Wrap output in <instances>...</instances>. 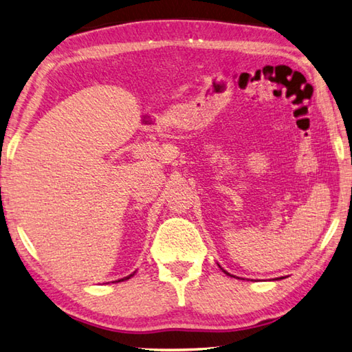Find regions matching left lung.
I'll return each instance as SVG.
<instances>
[{
  "instance_id": "left-lung-1",
  "label": "left lung",
  "mask_w": 352,
  "mask_h": 352,
  "mask_svg": "<svg viewBox=\"0 0 352 352\" xmlns=\"http://www.w3.org/2000/svg\"><path fill=\"white\" fill-rule=\"evenodd\" d=\"M227 274H228V273H227Z\"/></svg>"
}]
</instances>
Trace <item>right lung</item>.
<instances>
[{
  "label": "right lung",
  "mask_w": 352,
  "mask_h": 352,
  "mask_svg": "<svg viewBox=\"0 0 352 352\" xmlns=\"http://www.w3.org/2000/svg\"><path fill=\"white\" fill-rule=\"evenodd\" d=\"M125 279H130V276L129 277H125ZM125 279H121V280H125ZM119 282V280H118Z\"/></svg>",
  "instance_id": "right-lung-1"
}]
</instances>
